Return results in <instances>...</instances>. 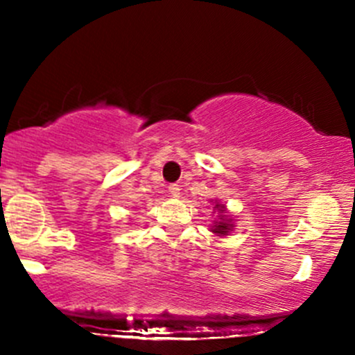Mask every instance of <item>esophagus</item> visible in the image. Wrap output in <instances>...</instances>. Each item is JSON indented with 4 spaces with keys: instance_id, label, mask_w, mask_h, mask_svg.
I'll return each instance as SVG.
<instances>
[{
    "instance_id": "obj_1",
    "label": "esophagus",
    "mask_w": 355,
    "mask_h": 355,
    "mask_svg": "<svg viewBox=\"0 0 355 355\" xmlns=\"http://www.w3.org/2000/svg\"><path fill=\"white\" fill-rule=\"evenodd\" d=\"M168 192H170V194L173 196V198H178V196H180V185H178V184H171L170 187H168Z\"/></svg>"
}]
</instances>
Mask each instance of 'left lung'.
<instances>
[{"label":"left lung","instance_id":"obj_1","mask_svg":"<svg viewBox=\"0 0 355 355\" xmlns=\"http://www.w3.org/2000/svg\"><path fill=\"white\" fill-rule=\"evenodd\" d=\"M220 206V204H216V207ZM221 209L220 211H223L225 209V206H220ZM230 228H232V225L228 223V221H225L223 218H221V221H216V225H214L213 227V232L214 234H220V235H227L228 232H230Z\"/></svg>","mask_w":355,"mask_h":355}]
</instances>
